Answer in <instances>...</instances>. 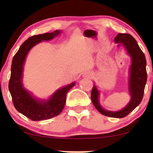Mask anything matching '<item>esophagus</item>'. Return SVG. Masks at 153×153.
I'll use <instances>...</instances> for the list:
<instances>
[{"mask_svg":"<svg viewBox=\"0 0 153 153\" xmlns=\"http://www.w3.org/2000/svg\"><path fill=\"white\" fill-rule=\"evenodd\" d=\"M87 76H88V75H87Z\"/></svg>","mask_w":153,"mask_h":153,"instance_id":"obj_1","label":"esophagus"}]
</instances>
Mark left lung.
Returning a JSON list of instances; mask_svg holds the SVG:
<instances>
[{
	"label": "left lung",
	"mask_w": 153,
	"mask_h": 153,
	"mask_svg": "<svg viewBox=\"0 0 153 153\" xmlns=\"http://www.w3.org/2000/svg\"><path fill=\"white\" fill-rule=\"evenodd\" d=\"M114 40L116 43H121L124 45L131 58L129 79V91L131 100L124 108L118 111H110L104 109L100 104L98 99L100 92L95 85H94L91 92V100L93 105L100 114L111 118H122L127 116L139 106L143 99L144 89L147 81L146 60L145 55L140 49L137 41L131 35L127 33H118Z\"/></svg>",
	"instance_id": "8db88e82"
}]
</instances>
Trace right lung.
Instances as JSON below:
<instances>
[{
    "mask_svg": "<svg viewBox=\"0 0 153 153\" xmlns=\"http://www.w3.org/2000/svg\"><path fill=\"white\" fill-rule=\"evenodd\" d=\"M60 33V30H57L30 37L22 44L12 59L8 88L13 104L19 112L33 121L47 120L59 115L65 104L67 93L75 85L73 82L58 89L47 100L36 99L23 86L24 64L28 51L42 41L51 40Z\"/></svg>",
    "mask_w": 153,
    "mask_h": 153,
    "instance_id": "add662e5",
    "label": "right lung"
}]
</instances>
